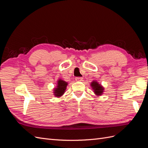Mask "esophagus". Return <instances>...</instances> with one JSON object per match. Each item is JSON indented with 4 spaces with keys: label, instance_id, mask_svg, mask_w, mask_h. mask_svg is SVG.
Here are the masks:
<instances>
[{
    "label": "esophagus",
    "instance_id": "34e87169",
    "mask_svg": "<svg viewBox=\"0 0 148 148\" xmlns=\"http://www.w3.org/2000/svg\"><path fill=\"white\" fill-rule=\"evenodd\" d=\"M82 79H83L82 77H76L75 78V80L77 82H81V81H82Z\"/></svg>",
    "mask_w": 148,
    "mask_h": 148
}]
</instances>
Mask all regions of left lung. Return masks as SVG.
<instances>
[{
    "instance_id": "obj_1",
    "label": "left lung",
    "mask_w": 148,
    "mask_h": 148,
    "mask_svg": "<svg viewBox=\"0 0 148 148\" xmlns=\"http://www.w3.org/2000/svg\"><path fill=\"white\" fill-rule=\"evenodd\" d=\"M91 86L94 90V92H95L96 94V95H97V96L102 95L103 92H104V88L96 81H93L92 82H91Z\"/></svg>"
}]
</instances>
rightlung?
Masks as SVG:
<instances>
[{
    "label": "right lung",
    "mask_w": 148,
    "mask_h": 148,
    "mask_svg": "<svg viewBox=\"0 0 148 148\" xmlns=\"http://www.w3.org/2000/svg\"><path fill=\"white\" fill-rule=\"evenodd\" d=\"M67 84H68V83L66 82L59 79L57 82V87L53 89V94H54L53 95H55V96L58 97L62 96L66 90Z\"/></svg>",
    "instance_id": "add662e5"
}]
</instances>
